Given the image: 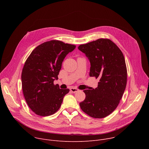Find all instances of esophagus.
I'll return each instance as SVG.
<instances>
[{
    "mask_svg": "<svg viewBox=\"0 0 149 149\" xmlns=\"http://www.w3.org/2000/svg\"><path fill=\"white\" fill-rule=\"evenodd\" d=\"M70 91H71L72 93H77V92L78 91V89H77V88H70Z\"/></svg>",
    "mask_w": 149,
    "mask_h": 149,
    "instance_id": "obj_1",
    "label": "esophagus"
}]
</instances>
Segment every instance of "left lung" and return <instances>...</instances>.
<instances>
[{"mask_svg": "<svg viewBox=\"0 0 149 149\" xmlns=\"http://www.w3.org/2000/svg\"><path fill=\"white\" fill-rule=\"evenodd\" d=\"M78 48L90 60V76L100 79L97 88L84 90L86 98L79 103L80 107L91 117H107L117 108L125 89L127 74L124 55L109 39H98Z\"/></svg>", "mask_w": 149, "mask_h": 149, "instance_id": "left-lung-1", "label": "left lung"}]
</instances>
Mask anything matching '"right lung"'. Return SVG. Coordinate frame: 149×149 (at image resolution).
<instances>
[{"label": "right lung", "instance_id": "obj_1", "mask_svg": "<svg viewBox=\"0 0 149 149\" xmlns=\"http://www.w3.org/2000/svg\"><path fill=\"white\" fill-rule=\"evenodd\" d=\"M76 46L57 40L45 42L31 52L24 66L21 79L25 99L36 114L48 116L60 108L69 89L54 84L65 57Z\"/></svg>", "mask_w": 149, "mask_h": 149}]
</instances>
